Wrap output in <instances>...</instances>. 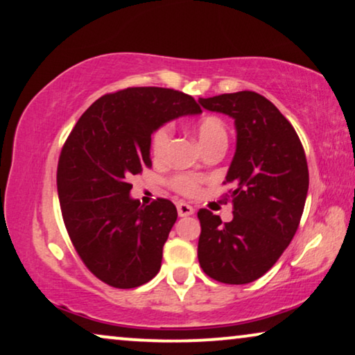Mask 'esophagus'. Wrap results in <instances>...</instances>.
Returning a JSON list of instances; mask_svg holds the SVG:
<instances>
[{"label": "esophagus", "instance_id": "esophagus-1", "mask_svg": "<svg viewBox=\"0 0 355 355\" xmlns=\"http://www.w3.org/2000/svg\"><path fill=\"white\" fill-rule=\"evenodd\" d=\"M195 213L193 207H190L187 203H178V214L181 216V218H186V216H192Z\"/></svg>", "mask_w": 355, "mask_h": 355}]
</instances>
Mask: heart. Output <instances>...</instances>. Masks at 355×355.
I'll return each mask as SVG.
<instances>
[{"label": "heart", "mask_w": 355, "mask_h": 355, "mask_svg": "<svg viewBox=\"0 0 355 355\" xmlns=\"http://www.w3.org/2000/svg\"><path fill=\"white\" fill-rule=\"evenodd\" d=\"M195 136L200 142V146L207 147L209 144L216 141H225L227 139V131H225L224 123L216 116H205L200 120L197 125H195ZM171 135H173V126L166 123L155 130L152 135L150 139V152L155 160H162L165 158L169 142H171ZM173 189L179 192L181 195H186V197H195L200 192V182L198 179L190 178V176H176L171 182Z\"/></svg>", "instance_id": "1"}]
</instances>
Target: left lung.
I'll return each instance as SVG.
<instances>
[{
    "label": "left lung",
    "instance_id": "8db88e82",
    "mask_svg": "<svg viewBox=\"0 0 355 355\" xmlns=\"http://www.w3.org/2000/svg\"><path fill=\"white\" fill-rule=\"evenodd\" d=\"M203 109L234 118L237 148L225 182H232L234 219L200 209L198 261L229 285L258 280L295 237L304 209L309 169L291 123L264 96L239 91L198 99Z\"/></svg>",
    "mask_w": 355,
    "mask_h": 355
}]
</instances>
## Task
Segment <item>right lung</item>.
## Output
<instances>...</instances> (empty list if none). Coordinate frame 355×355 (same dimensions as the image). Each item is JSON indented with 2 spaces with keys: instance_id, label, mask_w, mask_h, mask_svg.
I'll use <instances>...</instances> for the list:
<instances>
[{
  "instance_id": "1",
  "label": "right lung",
  "mask_w": 355,
  "mask_h": 355,
  "mask_svg": "<svg viewBox=\"0 0 355 355\" xmlns=\"http://www.w3.org/2000/svg\"><path fill=\"white\" fill-rule=\"evenodd\" d=\"M202 114L192 96L166 88H126L97 99L60 152L58 192L76 253L104 284L136 288L162 267L178 219L166 198L144 207L130 179L150 168V139L174 118Z\"/></svg>"
}]
</instances>
